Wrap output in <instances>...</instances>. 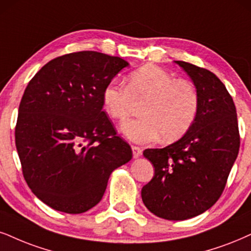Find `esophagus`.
I'll return each mask as SVG.
<instances>
[{
  "label": "esophagus",
  "instance_id": "esophagus-1",
  "mask_svg": "<svg viewBox=\"0 0 251 251\" xmlns=\"http://www.w3.org/2000/svg\"><path fill=\"white\" fill-rule=\"evenodd\" d=\"M131 150H132V156H134V158H138V157L142 154V149L140 147L131 145Z\"/></svg>",
  "mask_w": 251,
  "mask_h": 251
}]
</instances>
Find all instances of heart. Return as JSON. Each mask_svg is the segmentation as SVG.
<instances>
[{
    "mask_svg": "<svg viewBox=\"0 0 251 251\" xmlns=\"http://www.w3.org/2000/svg\"><path fill=\"white\" fill-rule=\"evenodd\" d=\"M144 102L142 117L123 123L126 137L137 143H149L159 137L163 142L180 138L196 122L200 108L198 88L187 79L175 78L169 71L148 64L132 71L126 87L108 82L102 91V104L111 119L123 121L129 116L132 101Z\"/></svg>",
    "mask_w": 251,
    "mask_h": 251,
    "instance_id": "heart-1",
    "label": "heart"
}]
</instances>
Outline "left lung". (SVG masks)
<instances>
[{
    "instance_id": "1",
    "label": "left lung",
    "mask_w": 251,
    "mask_h": 251,
    "mask_svg": "<svg viewBox=\"0 0 251 251\" xmlns=\"http://www.w3.org/2000/svg\"><path fill=\"white\" fill-rule=\"evenodd\" d=\"M198 88L199 114L180 140L163 149L144 150L154 175L142 200L154 215L186 220L206 212L221 197L240 149L233 98L211 71L176 61Z\"/></svg>"
}]
</instances>
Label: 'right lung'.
<instances>
[{
	"instance_id": "1",
	"label": "right lung",
	"mask_w": 251,
	"mask_h": 251,
	"mask_svg": "<svg viewBox=\"0 0 251 251\" xmlns=\"http://www.w3.org/2000/svg\"><path fill=\"white\" fill-rule=\"evenodd\" d=\"M120 57L80 51L54 58L27 83L15 142L27 186L69 214L100 202L114 170L132 157L102 110V91L128 66Z\"/></svg>"
}]
</instances>
